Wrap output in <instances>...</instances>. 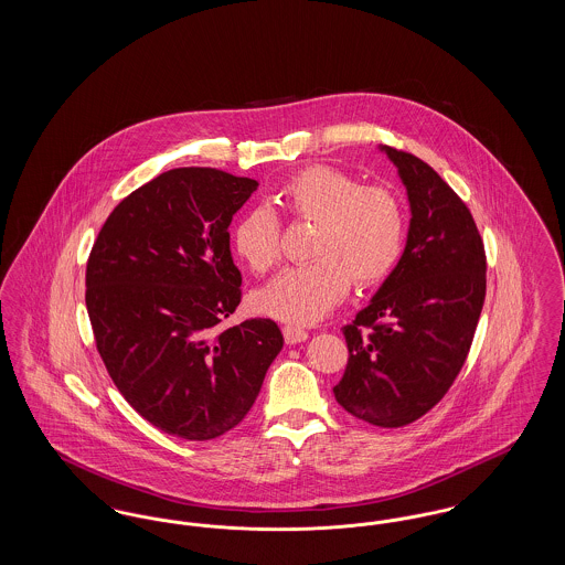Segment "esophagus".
Here are the masks:
<instances>
[{
    "label": "esophagus",
    "instance_id": "34e87169",
    "mask_svg": "<svg viewBox=\"0 0 565 565\" xmlns=\"http://www.w3.org/2000/svg\"><path fill=\"white\" fill-rule=\"evenodd\" d=\"M284 339H286V343H288V345H296V343L307 341V339H309V334H307L305 330L296 328V326H286V328H284Z\"/></svg>",
    "mask_w": 565,
    "mask_h": 565
}]
</instances>
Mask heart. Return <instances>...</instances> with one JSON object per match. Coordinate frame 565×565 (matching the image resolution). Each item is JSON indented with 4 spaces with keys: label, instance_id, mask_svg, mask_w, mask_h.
<instances>
[{
    "label": "heart",
    "instance_id": "heart-1",
    "mask_svg": "<svg viewBox=\"0 0 565 565\" xmlns=\"http://www.w3.org/2000/svg\"><path fill=\"white\" fill-rule=\"evenodd\" d=\"M288 214L318 222L311 256L316 260L281 270L252 296L260 316L292 326L323 320L350 292L381 281L401 258L404 210L396 192L360 186L355 178L311 164L275 194ZM233 249L254 273H265L281 256V226L270 207H254L233 231Z\"/></svg>",
    "mask_w": 565,
    "mask_h": 565
}]
</instances>
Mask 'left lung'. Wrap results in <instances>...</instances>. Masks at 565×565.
<instances>
[{"label":"left lung","mask_w":565,"mask_h":565,"mask_svg":"<svg viewBox=\"0 0 565 565\" xmlns=\"http://www.w3.org/2000/svg\"><path fill=\"white\" fill-rule=\"evenodd\" d=\"M406 189L403 256L350 326L334 398L353 417L401 428L438 403L461 371L481 318L484 249L472 214L428 162L379 146Z\"/></svg>","instance_id":"8db88e82"}]
</instances>
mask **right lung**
<instances>
[{"mask_svg":"<svg viewBox=\"0 0 565 565\" xmlns=\"http://www.w3.org/2000/svg\"><path fill=\"white\" fill-rule=\"evenodd\" d=\"M256 180L164 171L109 214L86 265V309L111 381L154 428L212 440L256 401L284 337L270 320L214 334L242 302L228 226Z\"/></svg>","mask_w":565,"mask_h":565,"instance_id":"add662e5","label":"right lung"}]
</instances>
